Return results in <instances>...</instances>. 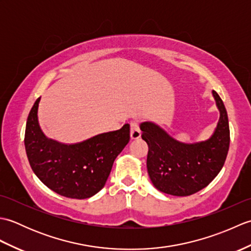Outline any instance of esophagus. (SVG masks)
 <instances>
[{
    "mask_svg": "<svg viewBox=\"0 0 251 251\" xmlns=\"http://www.w3.org/2000/svg\"><path fill=\"white\" fill-rule=\"evenodd\" d=\"M141 137V130L139 128V123L137 121L131 122L130 124V138L132 140L135 139H139Z\"/></svg>",
    "mask_w": 251,
    "mask_h": 251,
    "instance_id": "esophagus-1",
    "label": "esophagus"
}]
</instances>
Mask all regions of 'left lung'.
I'll return each mask as SVG.
<instances>
[{"label":"left lung","instance_id":"obj_1","mask_svg":"<svg viewBox=\"0 0 251 251\" xmlns=\"http://www.w3.org/2000/svg\"><path fill=\"white\" fill-rule=\"evenodd\" d=\"M212 95L220 119L209 139L196 143L179 142L152 122L140 124L148 143L147 168L153 185L163 193L189 196L206 188L220 173L230 146L226 106L215 90Z\"/></svg>","mask_w":251,"mask_h":251}]
</instances>
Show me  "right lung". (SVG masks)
<instances>
[{"label": "right lung", "instance_id": "add662e5", "mask_svg": "<svg viewBox=\"0 0 251 251\" xmlns=\"http://www.w3.org/2000/svg\"><path fill=\"white\" fill-rule=\"evenodd\" d=\"M41 97L29 113L25 147L30 166L42 182L69 199L84 200L103 188L117 155L129 142V125L65 145L47 138L37 121Z\"/></svg>", "mask_w": 251, "mask_h": 251}]
</instances>
